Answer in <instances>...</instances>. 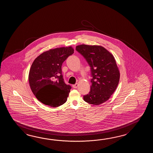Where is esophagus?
<instances>
[{
  "label": "esophagus",
  "instance_id": "obj_1",
  "mask_svg": "<svg viewBox=\"0 0 153 153\" xmlns=\"http://www.w3.org/2000/svg\"><path fill=\"white\" fill-rule=\"evenodd\" d=\"M78 86H79V84H78V83H76L75 85H73V88H78Z\"/></svg>",
  "mask_w": 153,
  "mask_h": 153
}]
</instances>
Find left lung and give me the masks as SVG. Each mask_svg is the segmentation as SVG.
<instances>
[{
	"label": "left lung",
	"mask_w": 153,
	"mask_h": 153,
	"mask_svg": "<svg viewBox=\"0 0 153 153\" xmlns=\"http://www.w3.org/2000/svg\"><path fill=\"white\" fill-rule=\"evenodd\" d=\"M91 67V90L84 96L88 103L100 105L108 101L117 88L120 71L111 52L101 45L81 44L76 46Z\"/></svg>",
	"instance_id": "8db88e82"
}]
</instances>
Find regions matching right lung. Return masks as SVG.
Here are the masks:
<instances>
[{
	"label": "right lung",
	"mask_w": 153,
	"mask_h": 153,
	"mask_svg": "<svg viewBox=\"0 0 153 153\" xmlns=\"http://www.w3.org/2000/svg\"><path fill=\"white\" fill-rule=\"evenodd\" d=\"M72 46L52 49L41 53L32 63L28 75L29 86L44 104L57 107L65 103L71 88L62 74L63 62L74 53Z\"/></svg>",
	"instance_id": "right-lung-1"
}]
</instances>
